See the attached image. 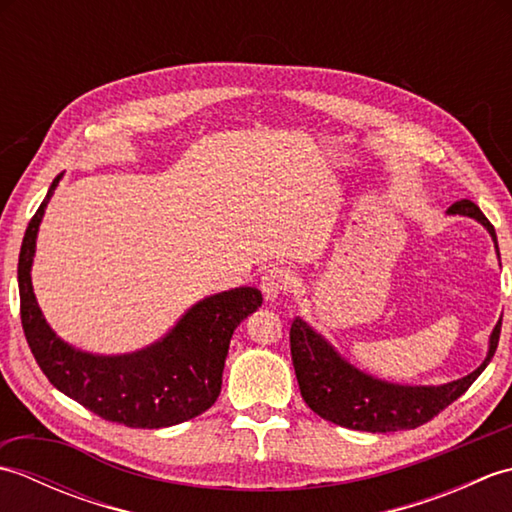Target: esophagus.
I'll return each instance as SVG.
<instances>
[{"label": "esophagus", "mask_w": 512, "mask_h": 512, "mask_svg": "<svg viewBox=\"0 0 512 512\" xmlns=\"http://www.w3.org/2000/svg\"><path fill=\"white\" fill-rule=\"evenodd\" d=\"M292 286V273L284 266H273L268 268L262 275V281H259V288H262L264 297L268 301H275L281 295H286Z\"/></svg>", "instance_id": "obj_1"}]
</instances>
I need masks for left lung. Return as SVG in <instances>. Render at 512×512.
Instances as JSON below:
<instances>
[{"label":"left lung","mask_w":512,"mask_h":512,"mask_svg":"<svg viewBox=\"0 0 512 512\" xmlns=\"http://www.w3.org/2000/svg\"><path fill=\"white\" fill-rule=\"evenodd\" d=\"M449 213L475 217L488 228L497 246L495 228L486 220L480 206L471 200H460L449 206ZM499 332H502V319L497 321L491 334V350H488L484 363L473 374L440 387L391 385L358 372L301 319H295L290 325V354L301 396L317 416L341 424L345 429L387 433L416 429L436 418L453 400H458L491 363L499 343Z\"/></svg>","instance_id":"1"}]
</instances>
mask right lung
I'll list each match as a JSON object with an SVG mask.
<instances>
[{"label": "right lung", "instance_id": "add662e5", "mask_svg": "<svg viewBox=\"0 0 512 512\" xmlns=\"http://www.w3.org/2000/svg\"><path fill=\"white\" fill-rule=\"evenodd\" d=\"M61 176L54 178L46 200L32 215L17 264L21 328L41 372L99 418L132 429L171 427L200 416L220 396L233 330L262 306V292L235 288L195 303L143 352L92 356L72 350L48 328L30 281L39 224Z\"/></svg>", "mask_w": 512, "mask_h": 512}]
</instances>
